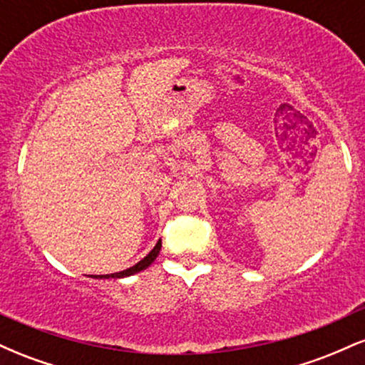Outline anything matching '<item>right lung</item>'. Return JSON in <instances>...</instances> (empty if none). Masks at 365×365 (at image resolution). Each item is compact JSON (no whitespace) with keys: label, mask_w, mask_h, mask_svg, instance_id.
Masks as SVG:
<instances>
[{"label":"right lung","mask_w":365,"mask_h":365,"mask_svg":"<svg viewBox=\"0 0 365 365\" xmlns=\"http://www.w3.org/2000/svg\"><path fill=\"white\" fill-rule=\"evenodd\" d=\"M159 250H161V240H159L158 244H156V247H154V249L150 250V252H149L148 255H145L144 259H140V261L137 262L135 266L128 267V269H125V271H120V273H113V274H99V276H91V278H98V279H103V278H127V276H132V274H135V273H140V271L148 269V267L150 266V264H153L154 261H156V257H158Z\"/></svg>","instance_id":"right-lung-1"}]
</instances>
